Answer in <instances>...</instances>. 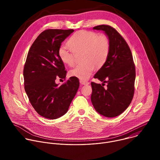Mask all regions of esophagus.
Returning <instances> with one entry per match:
<instances>
[{
	"mask_svg": "<svg viewBox=\"0 0 160 160\" xmlns=\"http://www.w3.org/2000/svg\"><path fill=\"white\" fill-rule=\"evenodd\" d=\"M80 83L82 84V85H88L89 84V82H87V81H84V80H80Z\"/></svg>",
	"mask_w": 160,
	"mask_h": 160,
	"instance_id": "obj_1",
	"label": "esophagus"
}]
</instances>
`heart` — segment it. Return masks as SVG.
<instances>
[{"instance_id": "b5f03b06", "label": "heart", "mask_w": 160, "mask_h": 160, "mask_svg": "<svg viewBox=\"0 0 160 160\" xmlns=\"http://www.w3.org/2000/svg\"><path fill=\"white\" fill-rule=\"evenodd\" d=\"M68 48L61 45L58 51L59 58L66 64L73 66L75 54L82 52L84 62L74 67L70 75L81 80H87L96 68L106 62L109 52V42L105 35H99L93 32L80 30L75 33L68 41Z\"/></svg>"}]
</instances>
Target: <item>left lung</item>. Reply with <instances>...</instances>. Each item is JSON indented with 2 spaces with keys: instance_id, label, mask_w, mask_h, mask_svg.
<instances>
[{
  "instance_id": "obj_1",
  "label": "left lung",
  "mask_w": 160,
  "mask_h": 160,
  "mask_svg": "<svg viewBox=\"0 0 160 160\" xmlns=\"http://www.w3.org/2000/svg\"><path fill=\"white\" fill-rule=\"evenodd\" d=\"M93 30L104 32L109 42V52L104 64L94 75L102 85L91 83V101L100 115L113 118L130 105L134 94L135 68L128 45L120 34L109 25H99ZM104 82L107 83L103 87Z\"/></svg>"
}]
</instances>
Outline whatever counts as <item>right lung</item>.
I'll return each mask as SVG.
<instances>
[{
	"instance_id": "right-lung-1",
	"label": "right lung",
	"mask_w": 160,
	"mask_h": 160,
	"mask_svg": "<svg viewBox=\"0 0 160 160\" xmlns=\"http://www.w3.org/2000/svg\"><path fill=\"white\" fill-rule=\"evenodd\" d=\"M73 32L72 29L43 31L27 55L23 70L25 90L35 110L45 118L54 120L66 114L80 85L75 77L61 85L55 82L66 78V71L58 51L61 43Z\"/></svg>"
}]
</instances>
